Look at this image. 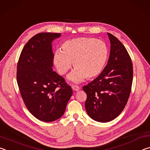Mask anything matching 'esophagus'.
<instances>
[{"instance_id":"obj_1","label":"esophagus","mask_w":150,"mask_h":150,"mask_svg":"<svg viewBox=\"0 0 150 150\" xmlns=\"http://www.w3.org/2000/svg\"><path fill=\"white\" fill-rule=\"evenodd\" d=\"M72 89L73 90V91H78V90H80V87L79 86H72Z\"/></svg>"}]
</instances>
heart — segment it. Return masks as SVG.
<instances>
[{"mask_svg":"<svg viewBox=\"0 0 150 150\" xmlns=\"http://www.w3.org/2000/svg\"><path fill=\"white\" fill-rule=\"evenodd\" d=\"M108 58V49L101 40L92 38H78L66 41L61 50H57L53 62L61 75L72 67L76 68L67 79L80 83L86 78H93L103 71Z\"/></svg>","mask_w":150,"mask_h":150,"instance_id":"heart-1","label":"heart"}]
</instances>
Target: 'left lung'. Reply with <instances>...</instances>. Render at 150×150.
Instances as JSON below:
<instances>
[{"label": "left lung", "mask_w": 150, "mask_h": 150, "mask_svg": "<svg viewBox=\"0 0 150 150\" xmlns=\"http://www.w3.org/2000/svg\"><path fill=\"white\" fill-rule=\"evenodd\" d=\"M111 43L107 64L92 82L84 86L85 108L96 121L107 122L120 114L130 96L133 67L127 49L116 37L107 33Z\"/></svg>", "instance_id": "left-lung-1"}]
</instances>
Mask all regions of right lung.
Wrapping results in <instances>:
<instances>
[{
	"mask_svg": "<svg viewBox=\"0 0 150 150\" xmlns=\"http://www.w3.org/2000/svg\"><path fill=\"white\" fill-rule=\"evenodd\" d=\"M60 35H34L23 47L18 62L17 82L23 102L29 111L43 122L61 117L72 95L70 86L52 69V42Z\"/></svg>",
	"mask_w": 150,
	"mask_h": 150,
	"instance_id": "1",
	"label": "right lung"
}]
</instances>
